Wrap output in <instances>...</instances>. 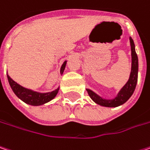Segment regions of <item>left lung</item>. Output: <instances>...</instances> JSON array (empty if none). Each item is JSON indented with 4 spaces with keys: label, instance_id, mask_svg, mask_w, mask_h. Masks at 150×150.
<instances>
[{
    "label": "left lung",
    "instance_id": "8db88e82",
    "mask_svg": "<svg viewBox=\"0 0 150 150\" xmlns=\"http://www.w3.org/2000/svg\"><path fill=\"white\" fill-rule=\"evenodd\" d=\"M130 41H131V47H132V71H131V75H130V78L128 81L120 91L117 97L112 100H106L100 98L98 95L93 93V91L86 89L90 98L93 101L96 102L98 104H100L102 106H105V107H117L127 101L134 92L136 88L137 81L138 59H137V56L135 51L134 42L132 38H130Z\"/></svg>",
    "mask_w": 150,
    "mask_h": 150
}]
</instances>
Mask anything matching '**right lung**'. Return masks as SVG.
Returning <instances> with one entry per match:
<instances>
[{
    "label": "right lung",
    "instance_id": "1",
    "mask_svg": "<svg viewBox=\"0 0 150 150\" xmlns=\"http://www.w3.org/2000/svg\"><path fill=\"white\" fill-rule=\"evenodd\" d=\"M66 65V61L63 64V65L61 67V73H63L64 68ZM7 79H8V82L10 84L13 93L17 95V97H18L21 100L28 103L30 105H35V106H38L44 104L47 102L51 101L53 98H55V96L57 95L58 92V88L56 89L55 91H52L51 93H39L36 92H33L31 90L26 89L24 87L21 86L20 85L15 82L13 81L10 76L7 75Z\"/></svg>",
    "mask_w": 150,
    "mask_h": 150
}]
</instances>
